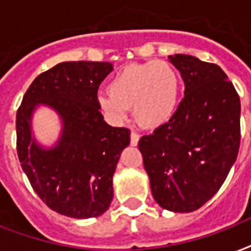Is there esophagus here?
Returning a JSON list of instances; mask_svg holds the SVG:
<instances>
[{"label":"esophagus","instance_id":"34e87169","mask_svg":"<svg viewBox=\"0 0 251 251\" xmlns=\"http://www.w3.org/2000/svg\"><path fill=\"white\" fill-rule=\"evenodd\" d=\"M139 142V135L137 133H131L130 134V143L131 146H137Z\"/></svg>","mask_w":251,"mask_h":251}]
</instances>
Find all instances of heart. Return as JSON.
Instances as JSON below:
<instances>
[{
	"instance_id": "b5f03b06",
	"label": "heart",
	"mask_w": 251,
	"mask_h": 251,
	"mask_svg": "<svg viewBox=\"0 0 251 251\" xmlns=\"http://www.w3.org/2000/svg\"><path fill=\"white\" fill-rule=\"evenodd\" d=\"M181 80L167 62L151 60L122 68L97 97L99 108L113 122L124 121L133 106L135 121L147 129L166 125L179 106Z\"/></svg>"
}]
</instances>
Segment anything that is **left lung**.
<instances>
[{
    "label": "left lung",
    "instance_id": "1",
    "mask_svg": "<svg viewBox=\"0 0 251 251\" xmlns=\"http://www.w3.org/2000/svg\"><path fill=\"white\" fill-rule=\"evenodd\" d=\"M168 59L180 72L184 97L171 121L143 135L138 147L154 200L189 213L219 191L236 162L241 102L217 64L184 53Z\"/></svg>",
    "mask_w": 251,
    "mask_h": 251
}]
</instances>
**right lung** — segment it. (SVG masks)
I'll list each match as a JSON object with an SVG mask.
<instances>
[{
  "instance_id": "right-lung-1",
  "label": "right lung",
  "mask_w": 251,
  "mask_h": 251,
  "mask_svg": "<svg viewBox=\"0 0 251 251\" xmlns=\"http://www.w3.org/2000/svg\"><path fill=\"white\" fill-rule=\"evenodd\" d=\"M113 71L108 62H63L41 74L17 112V152L36 195L71 219L105 213L113 200V175L130 143V130L104 121L97 91ZM46 106L62 129L52 147L36 141L32 117Z\"/></svg>"
}]
</instances>
